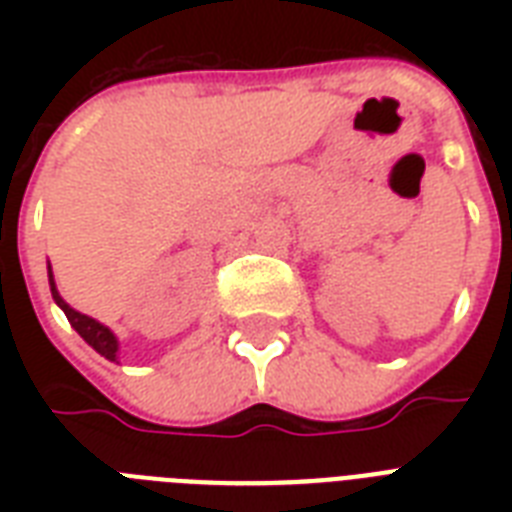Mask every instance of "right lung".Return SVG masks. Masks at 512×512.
Wrapping results in <instances>:
<instances>
[{
  "label": "right lung",
  "mask_w": 512,
  "mask_h": 512,
  "mask_svg": "<svg viewBox=\"0 0 512 512\" xmlns=\"http://www.w3.org/2000/svg\"><path fill=\"white\" fill-rule=\"evenodd\" d=\"M47 276H50V289H52V300L63 308V313H66V319L71 321V327L79 332V335L84 337V342L87 345H92V348L98 350L100 356H106L108 361H116V353H119V340L114 337V332L108 327H103L100 321L90 319V316H84V313L74 311L71 305L60 297L58 287H55V279H52V268L47 265Z\"/></svg>",
  "instance_id": "1"
}]
</instances>
